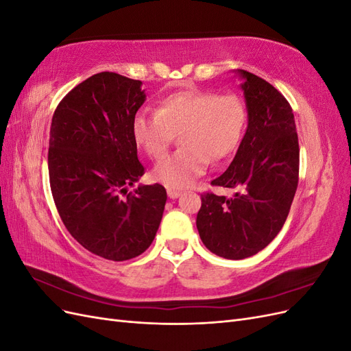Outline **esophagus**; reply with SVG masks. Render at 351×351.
<instances>
[{
	"label": "esophagus",
	"mask_w": 351,
	"mask_h": 351,
	"mask_svg": "<svg viewBox=\"0 0 351 351\" xmlns=\"http://www.w3.org/2000/svg\"><path fill=\"white\" fill-rule=\"evenodd\" d=\"M167 195L169 199H177L178 196H182V192H180V190H174V189H168Z\"/></svg>",
	"instance_id": "1"
}]
</instances>
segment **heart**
<instances>
[{
    "instance_id": "obj_1",
    "label": "heart",
    "mask_w": 351,
    "mask_h": 351,
    "mask_svg": "<svg viewBox=\"0 0 351 351\" xmlns=\"http://www.w3.org/2000/svg\"><path fill=\"white\" fill-rule=\"evenodd\" d=\"M246 123V105L237 95L190 89L168 95L155 112H136L132 133L155 161L180 134L182 147L155 167L154 178L168 189H184L205 174L209 158L222 161L237 149Z\"/></svg>"
}]
</instances>
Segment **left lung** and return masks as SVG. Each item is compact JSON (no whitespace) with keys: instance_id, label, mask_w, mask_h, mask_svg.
I'll return each instance as SVG.
<instances>
[{"instance_id":"8db88e82","label":"left lung","mask_w":351,"mask_h":351,"mask_svg":"<svg viewBox=\"0 0 351 351\" xmlns=\"http://www.w3.org/2000/svg\"><path fill=\"white\" fill-rule=\"evenodd\" d=\"M247 110V129L226 173L210 184L234 189L231 197L202 195L196 227L221 258L253 256L277 237L299 183V139L290 104L271 83L234 70Z\"/></svg>"}]
</instances>
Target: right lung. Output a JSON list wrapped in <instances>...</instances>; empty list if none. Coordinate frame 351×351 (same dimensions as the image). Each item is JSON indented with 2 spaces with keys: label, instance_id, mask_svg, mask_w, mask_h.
Returning a JSON list of instances; mask_svg holds the SVG:
<instances>
[{
  "label": "right lung",
  "instance_id": "1",
  "mask_svg": "<svg viewBox=\"0 0 351 351\" xmlns=\"http://www.w3.org/2000/svg\"><path fill=\"white\" fill-rule=\"evenodd\" d=\"M145 101L141 80L93 74L62 98L49 130V184L62 222L84 249L117 262L151 246L167 202L158 183L129 190L145 173L132 133Z\"/></svg>",
  "mask_w": 351,
  "mask_h": 351
}]
</instances>
